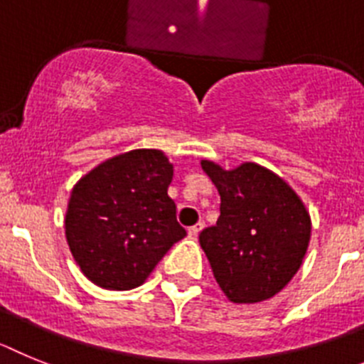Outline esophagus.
I'll list each match as a JSON object with an SVG mask.
<instances>
[{"label":"esophagus","instance_id":"obj_1","mask_svg":"<svg viewBox=\"0 0 364 364\" xmlns=\"http://www.w3.org/2000/svg\"><path fill=\"white\" fill-rule=\"evenodd\" d=\"M203 227H205V223L203 221H200V223H196V225H192V227H188V235L191 236H198L201 232V230H203Z\"/></svg>","mask_w":364,"mask_h":364}]
</instances>
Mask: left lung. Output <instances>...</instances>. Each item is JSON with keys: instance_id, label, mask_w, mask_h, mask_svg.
I'll return each instance as SVG.
<instances>
[{"instance_id": "1", "label": "left lung", "mask_w": 364, "mask_h": 364, "mask_svg": "<svg viewBox=\"0 0 364 364\" xmlns=\"http://www.w3.org/2000/svg\"><path fill=\"white\" fill-rule=\"evenodd\" d=\"M201 168L221 200L216 225L200 235L216 282L236 304L271 299L295 277L308 251L311 220L304 203L257 163L223 170L205 159Z\"/></svg>"}]
</instances>
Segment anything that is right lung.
Wrapping results in <instances>:
<instances>
[{"label": "right lung", "mask_w": 364, "mask_h": 364, "mask_svg": "<svg viewBox=\"0 0 364 364\" xmlns=\"http://www.w3.org/2000/svg\"><path fill=\"white\" fill-rule=\"evenodd\" d=\"M173 166L161 150L104 161L73 186L65 238L80 271L104 289H134L186 236L168 196Z\"/></svg>", "instance_id": "right-lung-1"}]
</instances>
